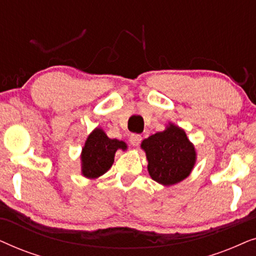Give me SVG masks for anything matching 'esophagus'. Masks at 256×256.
Here are the masks:
<instances>
[{
    "mask_svg": "<svg viewBox=\"0 0 256 256\" xmlns=\"http://www.w3.org/2000/svg\"><path fill=\"white\" fill-rule=\"evenodd\" d=\"M141 141H142V136L140 134H132L130 138H129V142H130L134 146H138L140 143H141Z\"/></svg>",
    "mask_w": 256,
    "mask_h": 256,
    "instance_id": "obj_1",
    "label": "esophagus"
}]
</instances>
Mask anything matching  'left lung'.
I'll list each match as a JSON object with an SVG mask.
<instances>
[{
	"instance_id": "obj_1",
	"label": "left lung",
	"mask_w": 256,
	"mask_h": 256,
	"mask_svg": "<svg viewBox=\"0 0 256 256\" xmlns=\"http://www.w3.org/2000/svg\"><path fill=\"white\" fill-rule=\"evenodd\" d=\"M141 149L148 160L149 176L163 186L177 184L190 176L197 160L194 143L184 129L172 122L163 132L143 140Z\"/></svg>"
}]
</instances>
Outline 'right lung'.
I'll return each instance as SVG.
<instances>
[{
  "label": "right lung",
  "instance_id": "1",
  "mask_svg": "<svg viewBox=\"0 0 256 256\" xmlns=\"http://www.w3.org/2000/svg\"><path fill=\"white\" fill-rule=\"evenodd\" d=\"M118 149L126 152L127 143L116 138H110L102 128L96 127L87 136L82 146V174L88 180H96L106 174L114 163L115 152Z\"/></svg>",
  "mask_w": 256,
  "mask_h": 256
}]
</instances>
